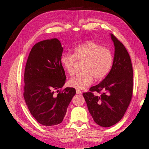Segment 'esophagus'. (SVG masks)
Returning <instances> with one entry per match:
<instances>
[{
	"instance_id": "34e87169",
	"label": "esophagus",
	"mask_w": 149,
	"mask_h": 149,
	"mask_svg": "<svg viewBox=\"0 0 149 149\" xmlns=\"http://www.w3.org/2000/svg\"><path fill=\"white\" fill-rule=\"evenodd\" d=\"M76 94H82V92L80 91V90H76Z\"/></svg>"
}]
</instances>
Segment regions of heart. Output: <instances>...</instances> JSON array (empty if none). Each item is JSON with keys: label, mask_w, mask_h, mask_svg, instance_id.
Here are the masks:
<instances>
[{"label": "heart", "mask_w": 149, "mask_h": 149, "mask_svg": "<svg viewBox=\"0 0 149 149\" xmlns=\"http://www.w3.org/2000/svg\"><path fill=\"white\" fill-rule=\"evenodd\" d=\"M77 61L82 62V71L70 79L71 87L81 89L95 81L103 79L109 73L113 56L109 49L94 41H87L75 47L73 53H65L61 56L60 63L66 73L72 75L76 71Z\"/></svg>", "instance_id": "obj_1"}]
</instances>
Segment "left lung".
<instances>
[{"label":"left lung","instance_id":"1","mask_svg":"<svg viewBox=\"0 0 149 149\" xmlns=\"http://www.w3.org/2000/svg\"><path fill=\"white\" fill-rule=\"evenodd\" d=\"M111 35L115 47L112 68L102 81L83 94L94 121L103 127H111L123 118L133 95V70L129 54L116 36Z\"/></svg>","mask_w":149,"mask_h":149}]
</instances>
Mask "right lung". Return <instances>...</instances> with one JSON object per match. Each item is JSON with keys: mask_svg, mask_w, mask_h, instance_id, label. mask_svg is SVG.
Listing matches in <instances>:
<instances>
[{"mask_svg": "<svg viewBox=\"0 0 149 149\" xmlns=\"http://www.w3.org/2000/svg\"><path fill=\"white\" fill-rule=\"evenodd\" d=\"M63 51L56 38L38 42L31 48L25 68V102L36 120L48 127L61 123L76 94L73 88L61 89L66 81L60 63Z\"/></svg>", "mask_w": 149, "mask_h": 149, "instance_id": "obj_1", "label": "right lung"}]
</instances>
